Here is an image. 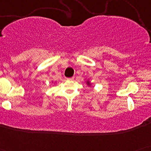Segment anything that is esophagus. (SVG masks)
Segmentation results:
<instances>
[{"label":"esophagus","mask_w":151,"mask_h":151,"mask_svg":"<svg viewBox=\"0 0 151 151\" xmlns=\"http://www.w3.org/2000/svg\"><path fill=\"white\" fill-rule=\"evenodd\" d=\"M74 79V78L73 77H72V78H67V80H73Z\"/></svg>","instance_id":"34e87169"}]
</instances>
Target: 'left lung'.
Returning <instances> with one entry per match:
<instances>
[{"label": "left lung", "instance_id": "8db88e82", "mask_svg": "<svg viewBox=\"0 0 151 151\" xmlns=\"http://www.w3.org/2000/svg\"><path fill=\"white\" fill-rule=\"evenodd\" d=\"M86 85H87L88 86H91V81L89 80H86Z\"/></svg>", "mask_w": 151, "mask_h": 151}]
</instances>
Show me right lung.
I'll list each match as a JSON object with an SVG mask.
<instances>
[{"instance_id": "right-lung-1", "label": "right lung", "mask_w": 151, "mask_h": 151, "mask_svg": "<svg viewBox=\"0 0 151 151\" xmlns=\"http://www.w3.org/2000/svg\"><path fill=\"white\" fill-rule=\"evenodd\" d=\"M55 83H56V82H55Z\"/></svg>"}]
</instances>
